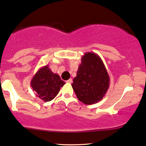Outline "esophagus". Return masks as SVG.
Wrapping results in <instances>:
<instances>
[{"label": "esophagus", "mask_w": 146, "mask_h": 146, "mask_svg": "<svg viewBox=\"0 0 146 146\" xmlns=\"http://www.w3.org/2000/svg\"><path fill=\"white\" fill-rule=\"evenodd\" d=\"M66 82L69 83V84H71V83L73 82V80H72V79H68L67 81H66Z\"/></svg>", "instance_id": "34e87169"}]
</instances>
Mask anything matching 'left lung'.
<instances>
[{"mask_svg":"<svg viewBox=\"0 0 146 146\" xmlns=\"http://www.w3.org/2000/svg\"><path fill=\"white\" fill-rule=\"evenodd\" d=\"M109 75L100 57L94 52H86L71 86L79 100L90 105L102 100L109 88Z\"/></svg>","mask_w":146,"mask_h":146,"instance_id":"1","label":"left lung"}]
</instances>
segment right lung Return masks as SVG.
Returning a JSON list of instances; mask_svg holds the SVG:
<instances>
[{"instance_id":"add662e5","label":"right lung","mask_w":146,"mask_h":146,"mask_svg":"<svg viewBox=\"0 0 146 146\" xmlns=\"http://www.w3.org/2000/svg\"><path fill=\"white\" fill-rule=\"evenodd\" d=\"M30 84L37 96L44 102H49L56 96L65 83L60 79L59 75L52 73L48 66L46 65L36 72Z\"/></svg>"}]
</instances>
